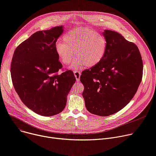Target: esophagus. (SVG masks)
I'll use <instances>...</instances> for the list:
<instances>
[{
  "label": "esophagus",
  "instance_id": "1",
  "mask_svg": "<svg viewBox=\"0 0 156 156\" xmlns=\"http://www.w3.org/2000/svg\"><path fill=\"white\" fill-rule=\"evenodd\" d=\"M74 75L76 78V81L79 82L80 81V75H81V72H79V71H74Z\"/></svg>",
  "mask_w": 156,
  "mask_h": 156
}]
</instances>
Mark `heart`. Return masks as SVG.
I'll return each mask as SVG.
<instances>
[{
	"mask_svg": "<svg viewBox=\"0 0 156 156\" xmlns=\"http://www.w3.org/2000/svg\"><path fill=\"white\" fill-rule=\"evenodd\" d=\"M106 49L105 38L89 28L78 27L63 37V42L55 44V50L60 62L68 65L74 57L69 68L78 69L85 65L93 67L100 62Z\"/></svg>",
	"mask_w": 156,
	"mask_h": 156,
	"instance_id": "obj_1",
	"label": "heart"
}]
</instances>
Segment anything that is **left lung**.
Wrapping results in <instances>:
<instances>
[{
	"label": "left lung",
	"mask_w": 156,
	"mask_h": 156,
	"mask_svg": "<svg viewBox=\"0 0 156 156\" xmlns=\"http://www.w3.org/2000/svg\"><path fill=\"white\" fill-rule=\"evenodd\" d=\"M106 49L102 60L83 71L80 81L87 110L108 116L128 104L136 94L143 76V63L139 48L120 34L105 30Z\"/></svg>",
	"instance_id": "1"
}]
</instances>
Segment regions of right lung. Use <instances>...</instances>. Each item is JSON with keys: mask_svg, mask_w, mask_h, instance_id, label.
I'll list each match as a JSON object with an SVG mask.
<instances>
[{"mask_svg": "<svg viewBox=\"0 0 156 156\" xmlns=\"http://www.w3.org/2000/svg\"><path fill=\"white\" fill-rule=\"evenodd\" d=\"M63 26L38 31L20 44L13 55V85L23 103L38 115L51 116L65 108L76 81L71 70L58 74L62 63L55 50Z\"/></svg>", "mask_w": 156, "mask_h": 156, "instance_id": "add662e5", "label": "right lung"}]
</instances>
